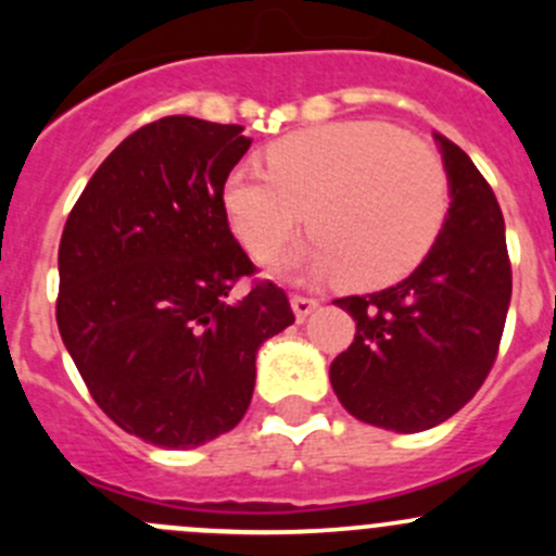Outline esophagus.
<instances>
[{
  "label": "esophagus",
  "instance_id": "esophagus-1",
  "mask_svg": "<svg viewBox=\"0 0 556 556\" xmlns=\"http://www.w3.org/2000/svg\"><path fill=\"white\" fill-rule=\"evenodd\" d=\"M290 306H293V312H295V317L299 319H304L306 314H312L314 309H317L319 306V301L317 299H309V295H290Z\"/></svg>",
  "mask_w": 556,
  "mask_h": 556
}]
</instances>
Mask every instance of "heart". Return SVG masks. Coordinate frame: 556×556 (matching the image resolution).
<instances>
[{
    "instance_id": "b5f03b06",
    "label": "heart",
    "mask_w": 556,
    "mask_h": 556,
    "mask_svg": "<svg viewBox=\"0 0 556 556\" xmlns=\"http://www.w3.org/2000/svg\"><path fill=\"white\" fill-rule=\"evenodd\" d=\"M223 206L255 261H271L306 220L317 237L304 266L374 290L425 261L450 210V177L422 139L379 121H339L268 144L266 172L233 169Z\"/></svg>"
}]
</instances>
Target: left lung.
I'll return each mask as SVG.
<instances>
[{"instance_id": "8db88e82", "label": "left lung", "mask_w": 556, "mask_h": 556, "mask_svg": "<svg viewBox=\"0 0 556 556\" xmlns=\"http://www.w3.org/2000/svg\"><path fill=\"white\" fill-rule=\"evenodd\" d=\"M435 139L452 195L435 244L403 282L333 301L357 328L330 363L333 392L352 417L395 433L435 428L479 392L511 304L501 204L468 153Z\"/></svg>"}]
</instances>
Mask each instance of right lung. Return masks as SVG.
Masks as SVG:
<instances>
[{
    "label": "right lung",
    "mask_w": 556,
    "mask_h": 556,
    "mask_svg": "<svg viewBox=\"0 0 556 556\" xmlns=\"http://www.w3.org/2000/svg\"><path fill=\"white\" fill-rule=\"evenodd\" d=\"M242 126L169 115L104 159L59 244L61 339L99 408L126 433L193 450L242 422L261 344L295 323L228 228L223 182Z\"/></svg>",
    "instance_id": "right-lung-1"
}]
</instances>
